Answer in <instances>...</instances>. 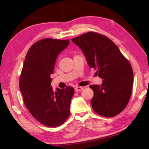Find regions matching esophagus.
I'll return each mask as SVG.
<instances>
[{"label": "esophagus", "instance_id": "34e87169", "mask_svg": "<svg viewBox=\"0 0 149 149\" xmlns=\"http://www.w3.org/2000/svg\"><path fill=\"white\" fill-rule=\"evenodd\" d=\"M83 90V87H81V86H77L75 88V91H80L81 90Z\"/></svg>", "mask_w": 149, "mask_h": 149}]
</instances>
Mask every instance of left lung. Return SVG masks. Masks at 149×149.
I'll return each mask as SVG.
<instances>
[{
  "mask_svg": "<svg viewBox=\"0 0 149 149\" xmlns=\"http://www.w3.org/2000/svg\"><path fill=\"white\" fill-rule=\"evenodd\" d=\"M83 51L88 65L97 70L102 79L101 85H91L94 95L91 100L97 113L106 117L118 115L130 99L133 72L131 64L107 37L89 32L72 39Z\"/></svg>",
  "mask_w": 149,
  "mask_h": 149,
  "instance_id": "1",
  "label": "left lung"
}]
</instances>
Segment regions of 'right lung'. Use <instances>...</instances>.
<instances>
[{
  "label": "right lung",
  "mask_w": 149,
  "mask_h": 149,
  "mask_svg": "<svg viewBox=\"0 0 149 149\" xmlns=\"http://www.w3.org/2000/svg\"><path fill=\"white\" fill-rule=\"evenodd\" d=\"M69 43L68 40L39 41L28 50L22 68L19 86L25 105L34 118L47 127L61 125L70 114L74 88L54 91L50 78L57 58Z\"/></svg>",
  "instance_id": "obj_1"
}]
</instances>
